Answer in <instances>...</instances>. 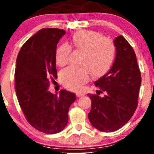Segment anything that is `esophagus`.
<instances>
[{
	"mask_svg": "<svg viewBox=\"0 0 154 154\" xmlns=\"http://www.w3.org/2000/svg\"><path fill=\"white\" fill-rule=\"evenodd\" d=\"M76 95H77V97H82L84 96L85 93H82V92H77L76 93Z\"/></svg>",
	"mask_w": 154,
	"mask_h": 154,
	"instance_id": "obj_1",
	"label": "esophagus"
}]
</instances>
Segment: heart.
<instances>
[{"instance_id":"obj_1","label":"heart","mask_w":154,"mask_h":154,"mask_svg":"<svg viewBox=\"0 0 154 154\" xmlns=\"http://www.w3.org/2000/svg\"><path fill=\"white\" fill-rule=\"evenodd\" d=\"M71 45L82 52L79 63L81 66H71L63 69L60 79L64 87L77 91L89 78V72L94 77L105 74L110 68L116 55V47L111 39L103 38L100 33L89 30L75 32L70 39ZM71 48L62 44L56 51V64L66 65Z\"/></svg>"}]
</instances>
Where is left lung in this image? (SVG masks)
I'll use <instances>...</instances> for the list:
<instances>
[{
    "label": "left lung",
    "mask_w": 154,
    "mask_h": 154,
    "mask_svg": "<svg viewBox=\"0 0 154 154\" xmlns=\"http://www.w3.org/2000/svg\"><path fill=\"white\" fill-rule=\"evenodd\" d=\"M116 56L106 75L94 82L106 95L89 94L91 110L88 119L102 132L116 131L131 119L137 106L141 75L133 48L122 35L114 40Z\"/></svg>",
    "instance_id": "1"
}]
</instances>
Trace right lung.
<instances>
[{
    "label": "right lung",
    "mask_w": 154,
    "mask_h": 154,
    "mask_svg": "<svg viewBox=\"0 0 154 154\" xmlns=\"http://www.w3.org/2000/svg\"><path fill=\"white\" fill-rule=\"evenodd\" d=\"M63 29L43 28L28 39L19 51L15 69V88L21 109L33 128L56 134L68 122V111L75 94L61 90L48 91L50 79L57 78L56 47Z\"/></svg>",
    "instance_id": "1"
}]
</instances>
